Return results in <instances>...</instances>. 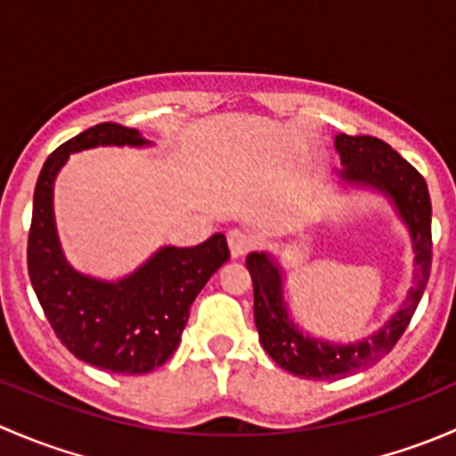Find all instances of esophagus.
Returning <instances> with one entry per match:
<instances>
[{
  "label": "esophagus",
  "mask_w": 456,
  "mask_h": 456,
  "mask_svg": "<svg viewBox=\"0 0 456 456\" xmlns=\"http://www.w3.org/2000/svg\"><path fill=\"white\" fill-rule=\"evenodd\" d=\"M227 242H229V251H232V257H240L249 254L251 247H254L251 238L247 236L242 229H232V232L227 233Z\"/></svg>",
  "instance_id": "1"
}]
</instances>
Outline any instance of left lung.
<instances>
[{
  "instance_id": "obj_1",
  "label": "left lung",
  "mask_w": 456,
  "mask_h": 456,
  "mask_svg": "<svg viewBox=\"0 0 456 456\" xmlns=\"http://www.w3.org/2000/svg\"><path fill=\"white\" fill-rule=\"evenodd\" d=\"M335 147L342 156L344 181L372 185L393 196L399 214L411 229L417 275L403 309H399L379 333L364 342L342 346L306 338L297 330L284 306L278 265H273L266 254L247 256V269L254 280V317L262 348L275 364L305 379H339L369 369L393 351L419 306L432 265V205L424 176L388 142L375 136L339 134L335 136Z\"/></svg>"
}]
</instances>
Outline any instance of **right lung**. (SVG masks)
<instances>
[{
  "mask_svg": "<svg viewBox=\"0 0 456 456\" xmlns=\"http://www.w3.org/2000/svg\"><path fill=\"white\" fill-rule=\"evenodd\" d=\"M132 127L99 123L66 141L41 167L32 199L28 275L54 335L79 360L110 372L142 375L174 355L190 306L207 280L229 260L227 238L202 245L165 247L117 284L77 273L59 247L53 218V183L70 151L96 145H145Z\"/></svg>",
  "mask_w": 456,
  "mask_h": 456,
  "instance_id": "obj_1",
  "label": "right lung"
}]
</instances>
